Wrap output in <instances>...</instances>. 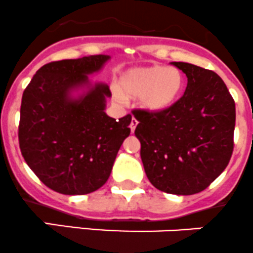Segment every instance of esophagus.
<instances>
[{
	"instance_id": "34e87169",
	"label": "esophagus",
	"mask_w": 253,
	"mask_h": 253,
	"mask_svg": "<svg viewBox=\"0 0 253 253\" xmlns=\"http://www.w3.org/2000/svg\"><path fill=\"white\" fill-rule=\"evenodd\" d=\"M137 125H138V121H137V120L134 119V117H133V119L131 120V125H129V128H131L132 133H133V132H134V129H136Z\"/></svg>"
}]
</instances>
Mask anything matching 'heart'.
Listing matches in <instances>:
<instances>
[{"label": "heart", "mask_w": 253, "mask_h": 253, "mask_svg": "<svg viewBox=\"0 0 253 253\" xmlns=\"http://www.w3.org/2000/svg\"><path fill=\"white\" fill-rule=\"evenodd\" d=\"M184 75L175 67L133 68L120 78V87H114L119 100L138 97L139 106L148 112H162L170 109L184 90Z\"/></svg>", "instance_id": "1"}]
</instances>
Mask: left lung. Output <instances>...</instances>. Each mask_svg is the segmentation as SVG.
Masks as SVG:
<instances>
[{
  "label": "left lung",
  "instance_id": "obj_1",
  "mask_svg": "<svg viewBox=\"0 0 253 253\" xmlns=\"http://www.w3.org/2000/svg\"><path fill=\"white\" fill-rule=\"evenodd\" d=\"M188 78L184 95L162 112L133 111L147 178L158 190L192 195L224 171L234 151L235 101L216 73L173 61Z\"/></svg>",
  "mask_w": 253,
  "mask_h": 253
}]
</instances>
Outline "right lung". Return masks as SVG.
I'll return each mask as SVG.
<instances>
[{
  "label": "right lung",
  "instance_id": "obj_1",
  "mask_svg": "<svg viewBox=\"0 0 253 253\" xmlns=\"http://www.w3.org/2000/svg\"><path fill=\"white\" fill-rule=\"evenodd\" d=\"M110 55L65 59L43 65L22 96L19 148L37 176L54 192L84 195L101 188L129 136L131 115L107 116L109 85L92 84Z\"/></svg>",
  "mask_w": 253,
  "mask_h": 253
}]
</instances>
